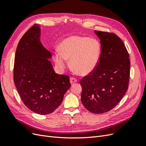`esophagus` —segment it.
<instances>
[{
    "mask_svg": "<svg viewBox=\"0 0 146 146\" xmlns=\"http://www.w3.org/2000/svg\"><path fill=\"white\" fill-rule=\"evenodd\" d=\"M70 83H71V84H74L75 83L77 82V80L76 78L71 77V78H70Z\"/></svg>",
    "mask_w": 146,
    "mask_h": 146,
    "instance_id": "34e87169",
    "label": "esophagus"
}]
</instances>
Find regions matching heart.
Wrapping results in <instances>:
<instances>
[{
	"label": "heart",
	"instance_id": "b5f03b06",
	"mask_svg": "<svg viewBox=\"0 0 146 146\" xmlns=\"http://www.w3.org/2000/svg\"><path fill=\"white\" fill-rule=\"evenodd\" d=\"M101 46L94 38L71 36L64 39L60 50L54 54V61L58 67L64 69L69 64L82 76L91 74L96 68L100 60Z\"/></svg>",
	"mask_w": 146,
	"mask_h": 146
}]
</instances>
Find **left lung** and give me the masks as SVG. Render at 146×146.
Here are the masks:
<instances>
[{
	"label": "left lung",
	"instance_id": "8db88e82",
	"mask_svg": "<svg viewBox=\"0 0 146 146\" xmlns=\"http://www.w3.org/2000/svg\"><path fill=\"white\" fill-rule=\"evenodd\" d=\"M94 32L100 39V57L96 68L80 80L81 100L89 111L102 114L115 107L125 95L130 62L124 44L116 34Z\"/></svg>",
	"mask_w": 146,
	"mask_h": 146
}]
</instances>
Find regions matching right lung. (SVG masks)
<instances>
[{
	"label": "right lung",
	"mask_w": 146,
	"mask_h": 146,
	"mask_svg": "<svg viewBox=\"0 0 146 146\" xmlns=\"http://www.w3.org/2000/svg\"><path fill=\"white\" fill-rule=\"evenodd\" d=\"M40 27L35 24L21 38L14 64V82L23 103L37 114L54 112L69 88V77L55 72L52 55L40 41Z\"/></svg>",
	"instance_id": "right-lung-1"
}]
</instances>
